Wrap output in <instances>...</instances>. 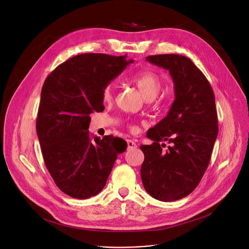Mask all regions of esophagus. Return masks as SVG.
I'll list each match as a JSON object with an SVG mask.
<instances>
[{
	"mask_svg": "<svg viewBox=\"0 0 249 249\" xmlns=\"http://www.w3.org/2000/svg\"><path fill=\"white\" fill-rule=\"evenodd\" d=\"M126 143H127V147H128V149H136L137 148V144L135 143L134 141H132V140H126Z\"/></svg>",
	"mask_w": 249,
	"mask_h": 249,
	"instance_id": "esophagus-1",
	"label": "esophagus"
}]
</instances>
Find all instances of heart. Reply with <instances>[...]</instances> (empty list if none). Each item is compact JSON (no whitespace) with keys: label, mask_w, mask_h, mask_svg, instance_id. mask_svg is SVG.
<instances>
[{"label":"heart","mask_w":249,"mask_h":249,"mask_svg":"<svg viewBox=\"0 0 249 249\" xmlns=\"http://www.w3.org/2000/svg\"><path fill=\"white\" fill-rule=\"evenodd\" d=\"M133 82L137 85L143 95L148 99H154L162 88L163 82L160 76L153 71H143L135 74L132 78ZM113 97V85L112 83L106 84L102 89V98L104 101H109ZM135 130L134 127H131Z\"/></svg>","instance_id":"heart-1"}]
</instances>
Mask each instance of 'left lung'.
Segmentation results:
<instances>
[{
	"label": "left lung",
	"mask_w": 249,
	"mask_h": 249,
	"mask_svg": "<svg viewBox=\"0 0 249 249\" xmlns=\"http://www.w3.org/2000/svg\"><path fill=\"white\" fill-rule=\"evenodd\" d=\"M146 60L168 70L175 84V100L168 115L148 130L151 145H141L143 186L162 201L190 195L211 161L218 125L213 88L194 62L178 54H156ZM171 146L164 151L160 142Z\"/></svg>",
	"instance_id": "1"
}]
</instances>
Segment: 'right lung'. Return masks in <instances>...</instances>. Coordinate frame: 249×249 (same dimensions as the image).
<instances>
[{"instance_id": "add662e5", "label": "right lung", "mask_w": 249, "mask_h": 249, "mask_svg": "<svg viewBox=\"0 0 249 249\" xmlns=\"http://www.w3.org/2000/svg\"><path fill=\"white\" fill-rule=\"evenodd\" d=\"M127 55L82 53L59 64L41 88L36 133L44 164L55 185L75 198L96 196L104 188L122 139L89 133L90 114L104 110L102 89L129 63Z\"/></svg>"}]
</instances>
